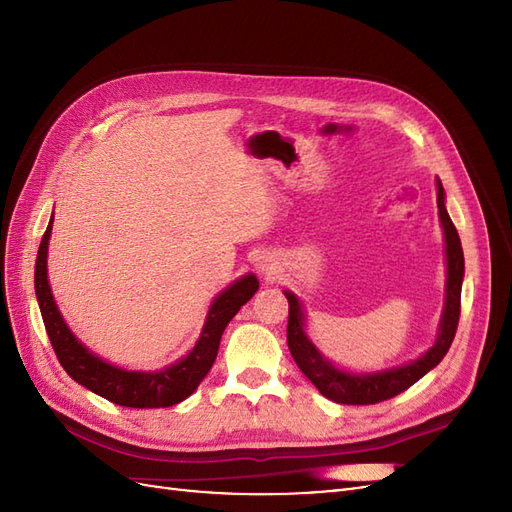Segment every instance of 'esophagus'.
I'll use <instances>...</instances> for the list:
<instances>
[{
    "label": "esophagus",
    "mask_w": 512,
    "mask_h": 512,
    "mask_svg": "<svg viewBox=\"0 0 512 512\" xmlns=\"http://www.w3.org/2000/svg\"><path fill=\"white\" fill-rule=\"evenodd\" d=\"M258 269L267 275V280H269V275H273V267L269 265L267 260H265V262H260V267H258Z\"/></svg>",
    "instance_id": "obj_1"
}]
</instances>
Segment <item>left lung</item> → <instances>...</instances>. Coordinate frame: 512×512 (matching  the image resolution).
I'll return each instance as SVG.
<instances>
[{
	"label": "left lung",
	"mask_w": 512,
	"mask_h": 512,
	"mask_svg": "<svg viewBox=\"0 0 512 512\" xmlns=\"http://www.w3.org/2000/svg\"><path fill=\"white\" fill-rule=\"evenodd\" d=\"M438 211L440 222L444 228L446 239V301L444 312L440 320V333L433 344L421 359L410 361L395 369L376 371V374H346L339 371L333 363H329L324 356L316 350V346L309 342L303 331V309L299 299L292 292H284L288 299V329L286 339L294 363L305 374V378L312 382L316 389L335 404L346 406H369L380 404V401L391 399L399 393H404L414 382L421 380L429 369L436 367L444 354L451 348L459 314H461V282H463V250L459 241V232L451 222L444 207V188L438 179Z\"/></svg>",
	"instance_id": "left-lung-1"
}]
</instances>
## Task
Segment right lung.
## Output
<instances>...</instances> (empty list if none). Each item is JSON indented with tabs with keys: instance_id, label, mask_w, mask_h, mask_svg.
Segmentation results:
<instances>
[{
	"instance_id": "obj_1",
	"label": "right lung",
	"mask_w": 512,
	"mask_h": 512,
	"mask_svg": "<svg viewBox=\"0 0 512 512\" xmlns=\"http://www.w3.org/2000/svg\"><path fill=\"white\" fill-rule=\"evenodd\" d=\"M51 226L53 218L46 226L38 247L34 286L46 335H49L57 359L61 367L68 371V376L83 384L85 389L126 408H168L190 397L215 363L220 339L228 322L258 290L256 277L252 273L241 277L213 301L203 333H200L196 346L185 359L160 371H126L89 352L61 318L51 294L49 277H46V252H49Z\"/></svg>"
}]
</instances>
